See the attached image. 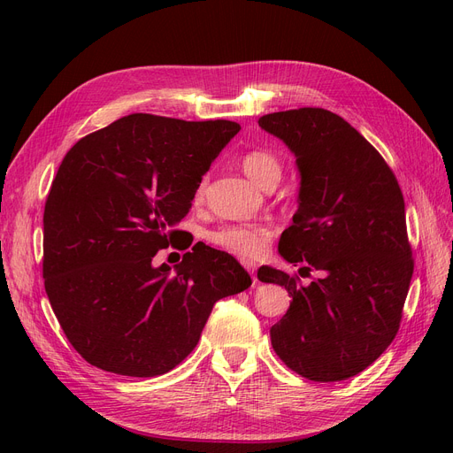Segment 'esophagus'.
Returning a JSON list of instances; mask_svg holds the SVG:
<instances>
[{"mask_svg": "<svg viewBox=\"0 0 453 453\" xmlns=\"http://www.w3.org/2000/svg\"><path fill=\"white\" fill-rule=\"evenodd\" d=\"M244 268L250 272V275H251V279H253V284L257 282V277H255V263H253V260H244Z\"/></svg>", "mask_w": 453, "mask_h": 453, "instance_id": "obj_1", "label": "esophagus"}]
</instances>
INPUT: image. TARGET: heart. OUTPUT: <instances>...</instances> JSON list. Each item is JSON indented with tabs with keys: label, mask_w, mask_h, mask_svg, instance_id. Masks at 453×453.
Segmentation results:
<instances>
[{
	"label": "heart",
	"mask_w": 453,
	"mask_h": 453,
	"mask_svg": "<svg viewBox=\"0 0 453 453\" xmlns=\"http://www.w3.org/2000/svg\"><path fill=\"white\" fill-rule=\"evenodd\" d=\"M244 174L258 187L277 185L282 176V165L279 157L266 149H253L242 156ZM205 195V180L196 187L195 202H202ZM272 239V229L263 224H236L222 226L207 234V241L242 258H257L265 253L268 241Z\"/></svg>",
	"instance_id": "b5f03b06"
}]
</instances>
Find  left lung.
Wrapping results in <instances>:
<instances>
[{"mask_svg":"<svg viewBox=\"0 0 453 453\" xmlns=\"http://www.w3.org/2000/svg\"><path fill=\"white\" fill-rule=\"evenodd\" d=\"M258 127L290 149L301 178L279 253L301 270L321 272L303 287L280 270L258 268V280L292 297L270 328L272 345L297 374L340 382L367 369L400 326L413 275L402 190L384 157L336 113L275 111Z\"/></svg>","mask_w":453,"mask_h":453,"instance_id":"8db88e82","label":"left lung"}]
</instances>
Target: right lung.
<instances>
[{
	"instance_id": "add662e5",
	"label": "right lung",
	"mask_w": 453,
	"mask_h": 453,
	"mask_svg": "<svg viewBox=\"0 0 453 453\" xmlns=\"http://www.w3.org/2000/svg\"><path fill=\"white\" fill-rule=\"evenodd\" d=\"M239 130L222 119L132 113L62 159L43 211V279L88 364L134 378L169 372L196 347L214 303L251 287L229 253L209 246L187 251L174 270L152 265Z\"/></svg>"
}]
</instances>
